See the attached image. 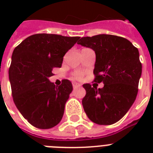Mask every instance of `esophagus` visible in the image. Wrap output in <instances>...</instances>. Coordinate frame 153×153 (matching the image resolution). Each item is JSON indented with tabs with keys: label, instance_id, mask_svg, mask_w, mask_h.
<instances>
[{
	"label": "esophagus",
	"instance_id": "esophagus-1",
	"mask_svg": "<svg viewBox=\"0 0 153 153\" xmlns=\"http://www.w3.org/2000/svg\"><path fill=\"white\" fill-rule=\"evenodd\" d=\"M72 85H73V87H74V88H78V87H80V86H82L81 84L76 83V82H74Z\"/></svg>",
	"mask_w": 153,
	"mask_h": 153
}]
</instances>
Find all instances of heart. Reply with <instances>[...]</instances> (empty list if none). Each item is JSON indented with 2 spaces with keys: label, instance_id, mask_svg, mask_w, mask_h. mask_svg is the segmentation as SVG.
<instances>
[{
  "label": "heart",
  "instance_id": "heart-1",
  "mask_svg": "<svg viewBox=\"0 0 153 153\" xmlns=\"http://www.w3.org/2000/svg\"><path fill=\"white\" fill-rule=\"evenodd\" d=\"M73 76H74V78L75 79H77V80H81V79H82V78H83V74H82V72L81 71H75L73 74Z\"/></svg>",
  "mask_w": 153,
  "mask_h": 153
}]
</instances>
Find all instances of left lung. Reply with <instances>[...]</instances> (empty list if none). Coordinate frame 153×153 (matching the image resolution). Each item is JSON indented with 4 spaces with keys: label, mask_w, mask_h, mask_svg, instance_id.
<instances>
[{
    "label": "left lung",
    "mask_w": 153,
    "mask_h": 153,
    "mask_svg": "<svg viewBox=\"0 0 153 153\" xmlns=\"http://www.w3.org/2000/svg\"><path fill=\"white\" fill-rule=\"evenodd\" d=\"M78 44L95 51L94 80L102 88L83 84L82 105L89 119L112 125L123 117L135 101L142 65L138 49L128 39L113 35L82 37Z\"/></svg>",
    "instance_id": "1"
}]
</instances>
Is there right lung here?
Listing matches in <instances>:
<instances>
[{"label": "right lung", "instance_id": "obj_1", "mask_svg": "<svg viewBox=\"0 0 153 153\" xmlns=\"http://www.w3.org/2000/svg\"><path fill=\"white\" fill-rule=\"evenodd\" d=\"M79 38L35 34L14 49L8 70L13 102L32 126L47 129L62 120L72 84L64 79L55 86L48 78L53 68L61 67L63 56Z\"/></svg>", "mask_w": 153, "mask_h": 153}]
</instances>
